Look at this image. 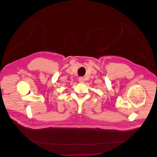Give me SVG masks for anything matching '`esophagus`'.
Instances as JSON below:
<instances>
[{"instance_id": "1", "label": "esophagus", "mask_w": 157, "mask_h": 157, "mask_svg": "<svg viewBox=\"0 0 157 157\" xmlns=\"http://www.w3.org/2000/svg\"><path fill=\"white\" fill-rule=\"evenodd\" d=\"M78 81L80 82V83H83L85 82V79L83 78V77H79L78 78Z\"/></svg>"}]
</instances>
